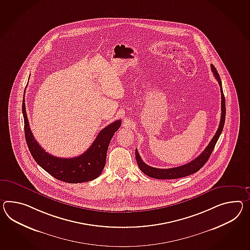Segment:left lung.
I'll use <instances>...</instances> for the list:
<instances>
[{"mask_svg":"<svg viewBox=\"0 0 250 250\" xmlns=\"http://www.w3.org/2000/svg\"><path fill=\"white\" fill-rule=\"evenodd\" d=\"M210 67H211V70L213 72L215 79L218 80V82H219V85L220 86V92H221V117H220L219 128H218L216 134L214 135L213 138L209 142L208 146L205 148V150L201 152V154L197 158H195L193 161L189 162V164L174 167V168H170V169H159V168H154V167L147 165L141 159L138 151L136 149L135 150L136 163L138 165V167L140 168V170L147 176L152 177L154 179H160V180H167V179L170 180V179H177V178L188 176V175H190V174H192V173H194L196 171L200 170L201 167L206 164L208 159L209 158L211 152L213 151L214 147H215L217 142L219 140V135L222 133V130L224 127V124H225L226 117L225 97H224L223 90H222L221 80H220L219 73H218L216 67H214L212 64L210 65Z\"/></svg>","mask_w":250,"mask_h":250,"instance_id":"obj_1","label":"left lung"}]
</instances>
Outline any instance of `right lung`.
Returning a JSON list of instances; mask_svg holds the SVG:
<instances>
[{
	"mask_svg": "<svg viewBox=\"0 0 250 250\" xmlns=\"http://www.w3.org/2000/svg\"><path fill=\"white\" fill-rule=\"evenodd\" d=\"M22 114L25 138L31 155L37 164L51 176L65 183H80L95 180L102 173L110 141L120 127L121 120L115 121L103 128L83 154L74 158H60L45 152L35 140L27 117L24 98L22 100Z\"/></svg>",
	"mask_w": 250,
	"mask_h": 250,
	"instance_id": "obj_1",
	"label": "right lung"
}]
</instances>
